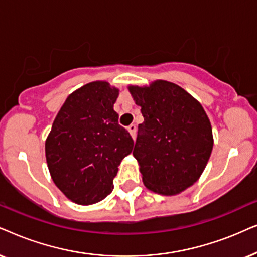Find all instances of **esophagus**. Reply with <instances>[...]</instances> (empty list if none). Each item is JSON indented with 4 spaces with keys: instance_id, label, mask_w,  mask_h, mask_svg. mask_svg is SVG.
Listing matches in <instances>:
<instances>
[{
    "instance_id": "34e87169",
    "label": "esophagus",
    "mask_w": 257,
    "mask_h": 257,
    "mask_svg": "<svg viewBox=\"0 0 257 257\" xmlns=\"http://www.w3.org/2000/svg\"><path fill=\"white\" fill-rule=\"evenodd\" d=\"M128 132H129V134L132 135L133 139L136 138V125H135V124H131V125H129V126H128Z\"/></svg>"
}]
</instances>
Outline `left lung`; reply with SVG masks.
<instances>
[{
	"mask_svg": "<svg viewBox=\"0 0 257 257\" xmlns=\"http://www.w3.org/2000/svg\"><path fill=\"white\" fill-rule=\"evenodd\" d=\"M128 89L145 118L133 150L143 183L154 193L180 194L200 179L210 157L209 118L200 102L172 82Z\"/></svg>",
	"mask_w": 257,
	"mask_h": 257,
	"instance_id": "1",
	"label": "left lung"
}]
</instances>
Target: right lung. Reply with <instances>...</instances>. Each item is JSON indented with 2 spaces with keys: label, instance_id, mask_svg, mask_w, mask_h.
<instances>
[{
  "label": "right lung",
  "instance_id": "add662e5",
  "mask_svg": "<svg viewBox=\"0 0 257 257\" xmlns=\"http://www.w3.org/2000/svg\"><path fill=\"white\" fill-rule=\"evenodd\" d=\"M118 89L105 81L83 85L67 97L46 140V159L56 187L73 202L89 206L114 189L117 167L134 141L118 124Z\"/></svg>",
  "mask_w": 257,
  "mask_h": 257
}]
</instances>
